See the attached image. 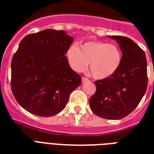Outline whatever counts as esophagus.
<instances>
[{
    "mask_svg": "<svg viewBox=\"0 0 154 154\" xmlns=\"http://www.w3.org/2000/svg\"><path fill=\"white\" fill-rule=\"evenodd\" d=\"M82 82H88V78H87V77H82Z\"/></svg>",
    "mask_w": 154,
    "mask_h": 154,
    "instance_id": "esophagus-1",
    "label": "esophagus"
}]
</instances>
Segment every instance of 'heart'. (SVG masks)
<instances>
[{
    "label": "heart",
    "instance_id": "b5f03b06",
    "mask_svg": "<svg viewBox=\"0 0 154 154\" xmlns=\"http://www.w3.org/2000/svg\"><path fill=\"white\" fill-rule=\"evenodd\" d=\"M66 57L70 67L77 72H82L89 63L94 78L101 80L111 77L120 67L122 53L119 47L100 41H88L80 48L75 45L67 48Z\"/></svg>",
    "mask_w": 154,
    "mask_h": 154
}]
</instances>
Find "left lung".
Returning a JSON list of instances; mask_svg holds the SVG:
<instances>
[{
    "label": "left lung",
    "mask_w": 154,
    "mask_h": 154,
    "mask_svg": "<svg viewBox=\"0 0 154 154\" xmlns=\"http://www.w3.org/2000/svg\"><path fill=\"white\" fill-rule=\"evenodd\" d=\"M122 51L120 67L111 77L95 82L97 91L90 99L95 115L108 119L125 117L138 106L148 87L147 59L144 51L132 39L109 36Z\"/></svg>",
    "instance_id": "1"
}]
</instances>
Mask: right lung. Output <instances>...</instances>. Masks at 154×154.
Listing matches in <instances>:
<instances>
[{"label": "right lung", "mask_w": 154, "mask_h": 154, "mask_svg": "<svg viewBox=\"0 0 154 154\" xmlns=\"http://www.w3.org/2000/svg\"><path fill=\"white\" fill-rule=\"evenodd\" d=\"M73 41L63 30L48 29L23 38L11 61L12 93L25 110L48 117L63 110L82 77L65 54Z\"/></svg>", "instance_id": "right-lung-1"}]
</instances>
